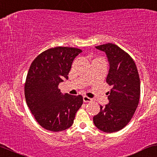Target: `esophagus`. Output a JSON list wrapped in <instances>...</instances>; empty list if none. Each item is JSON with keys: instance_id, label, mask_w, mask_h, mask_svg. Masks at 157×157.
<instances>
[{"instance_id": "esophagus-1", "label": "esophagus", "mask_w": 157, "mask_h": 157, "mask_svg": "<svg viewBox=\"0 0 157 157\" xmlns=\"http://www.w3.org/2000/svg\"><path fill=\"white\" fill-rule=\"evenodd\" d=\"M83 101L84 102H91L92 101V99L89 98L88 96H83Z\"/></svg>"}]
</instances>
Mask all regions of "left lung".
I'll list each match as a JSON object with an SVG mask.
<instances>
[{"label":"left lung","instance_id":"left-lung-1","mask_svg":"<svg viewBox=\"0 0 157 157\" xmlns=\"http://www.w3.org/2000/svg\"><path fill=\"white\" fill-rule=\"evenodd\" d=\"M96 48L106 53L109 63L106 82L112 88L108 92L109 103L100 106V112L93 117V122L101 131L117 132L128 124L138 107L139 75L132 57L117 45L106 43Z\"/></svg>","mask_w":157,"mask_h":157}]
</instances>
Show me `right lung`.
I'll return each mask as SVG.
<instances>
[{
  "label": "right lung",
  "instance_id": "1",
  "mask_svg": "<svg viewBox=\"0 0 157 157\" xmlns=\"http://www.w3.org/2000/svg\"><path fill=\"white\" fill-rule=\"evenodd\" d=\"M81 52L76 48H51L37 56L30 65L25 85L26 102L45 130L59 132L70 128L82 106V96L63 95L59 89L63 79H68L73 61Z\"/></svg>",
  "mask_w": 157,
  "mask_h": 157
}]
</instances>
